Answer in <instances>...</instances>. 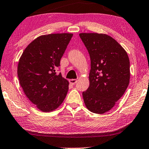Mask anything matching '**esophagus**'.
Segmentation results:
<instances>
[{
	"label": "esophagus",
	"mask_w": 149,
	"mask_h": 149,
	"mask_svg": "<svg viewBox=\"0 0 149 149\" xmlns=\"http://www.w3.org/2000/svg\"><path fill=\"white\" fill-rule=\"evenodd\" d=\"M76 81H77V80H76V79H70V83L72 84V85H74V84L76 83Z\"/></svg>",
	"instance_id": "34e87169"
}]
</instances>
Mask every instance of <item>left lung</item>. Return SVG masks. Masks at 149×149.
Masks as SVG:
<instances>
[{
	"label": "left lung",
	"mask_w": 149,
	"mask_h": 149,
	"mask_svg": "<svg viewBox=\"0 0 149 149\" xmlns=\"http://www.w3.org/2000/svg\"><path fill=\"white\" fill-rule=\"evenodd\" d=\"M90 54V86L82 93L86 108L104 114L123 96L130 81V61L124 49L102 33H79Z\"/></svg>",
	"instance_id": "8db88e82"
}]
</instances>
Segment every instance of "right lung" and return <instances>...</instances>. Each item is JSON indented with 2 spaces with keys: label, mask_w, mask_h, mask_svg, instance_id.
<instances>
[{
  "label": "right lung",
  "mask_w": 149,
  "mask_h": 149,
  "mask_svg": "<svg viewBox=\"0 0 149 149\" xmlns=\"http://www.w3.org/2000/svg\"><path fill=\"white\" fill-rule=\"evenodd\" d=\"M72 33L44 35L33 40L20 57L17 74L23 92L42 112L56 110L68 92L69 82L56 69Z\"/></svg>",
  "instance_id": "1"
}]
</instances>
